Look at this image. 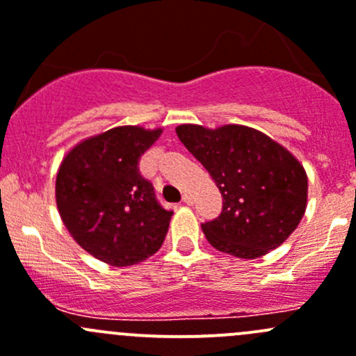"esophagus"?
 <instances>
[{
	"label": "esophagus",
	"instance_id": "1",
	"mask_svg": "<svg viewBox=\"0 0 356 356\" xmlns=\"http://www.w3.org/2000/svg\"><path fill=\"white\" fill-rule=\"evenodd\" d=\"M181 202H183V204H186V206H192V204H193V197L190 195V193H183Z\"/></svg>",
	"mask_w": 356,
	"mask_h": 356
}]
</instances>
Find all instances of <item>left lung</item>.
I'll use <instances>...</instances> for the list:
<instances>
[{
    "label": "left lung",
    "instance_id": "obj_1",
    "mask_svg": "<svg viewBox=\"0 0 356 356\" xmlns=\"http://www.w3.org/2000/svg\"><path fill=\"white\" fill-rule=\"evenodd\" d=\"M179 142L202 164L223 197V209L202 232L214 249L244 259L265 256L293 234L306 211L301 163L258 129L179 124Z\"/></svg>",
    "mask_w": 356,
    "mask_h": 356
}]
</instances>
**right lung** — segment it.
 I'll use <instances>...</instances> for the list:
<instances>
[{
	"instance_id": "right-lung-1",
	"label": "right lung",
	"mask_w": 356,
	"mask_h": 356,
	"mask_svg": "<svg viewBox=\"0 0 356 356\" xmlns=\"http://www.w3.org/2000/svg\"><path fill=\"white\" fill-rule=\"evenodd\" d=\"M163 129L119 126L77 143L58 168L55 197L63 225L86 252L112 266L156 254L173 211L157 202L138 161Z\"/></svg>"
}]
</instances>
